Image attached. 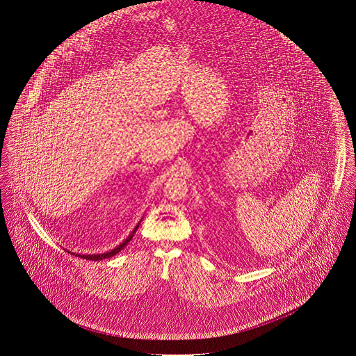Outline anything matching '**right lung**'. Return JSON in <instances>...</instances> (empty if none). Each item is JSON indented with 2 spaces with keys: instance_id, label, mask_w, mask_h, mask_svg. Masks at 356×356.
Returning <instances> with one entry per match:
<instances>
[{
  "instance_id": "right-lung-1",
  "label": "right lung",
  "mask_w": 356,
  "mask_h": 356,
  "mask_svg": "<svg viewBox=\"0 0 356 356\" xmlns=\"http://www.w3.org/2000/svg\"><path fill=\"white\" fill-rule=\"evenodd\" d=\"M138 226L139 225H137V227L133 230V233L120 244V245L118 246V248H115V249H112L111 252H108V253H102V254H79V257H82V259H86V260H95V261H97V260H103V259H108V257H111V256H115L116 253H119L124 246L127 245L129 243H130V240L133 238V236H134V233L137 232Z\"/></svg>"
}]
</instances>
